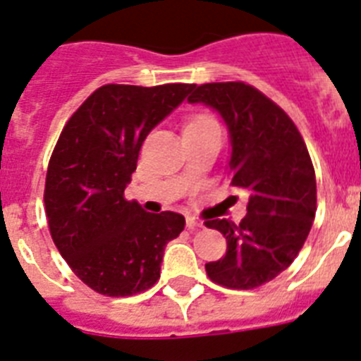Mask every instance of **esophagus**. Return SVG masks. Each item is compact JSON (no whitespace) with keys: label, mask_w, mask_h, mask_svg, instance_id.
I'll return each instance as SVG.
<instances>
[{"label":"esophagus","mask_w":361,"mask_h":361,"mask_svg":"<svg viewBox=\"0 0 361 361\" xmlns=\"http://www.w3.org/2000/svg\"><path fill=\"white\" fill-rule=\"evenodd\" d=\"M187 227L189 228H200L203 227V221H200L198 218H194V216H187Z\"/></svg>","instance_id":"obj_1"}]
</instances>
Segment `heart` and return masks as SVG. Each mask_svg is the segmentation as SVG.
<instances>
[{"mask_svg": "<svg viewBox=\"0 0 361 361\" xmlns=\"http://www.w3.org/2000/svg\"><path fill=\"white\" fill-rule=\"evenodd\" d=\"M211 125H218L214 120H212L211 116L200 114L194 116L192 120H189V123L185 125V128H192V127H211Z\"/></svg>", "mask_w": 361, "mask_h": 361, "instance_id": "heart-1", "label": "heart"}]
</instances>
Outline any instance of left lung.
Returning <instances> with one entry per match:
<instances>
[{
    "label": "left lung",
    "mask_w": 361,
    "mask_h": 361,
    "mask_svg": "<svg viewBox=\"0 0 361 361\" xmlns=\"http://www.w3.org/2000/svg\"><path fill=\"white\" fill-rule=\"evenodd\" d=\"M189 103L221 116L231 137V185L249 192L240 224L207 219L227 240V252L205 263L214 283L255 289L274 280L302 250L316 214V176L302 134L289 116L241 81L194 85Z\"/></svg>",
    "instance_id": "1"
}]
</instances>
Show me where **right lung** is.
I'll use <instances>...</instances> for the list:
<instances>
[{"label": "right lung", "mask_w": 361, "mask_h": 361, "mask_svg": "<svg viewBox=\"0 0 361 361\" xmlns=\"http://www.w3.org/2000/svg\"><path fill=\"white\" fill-rule=\"evenodd\" d=\"M194 85H103L61 130L45 181L50 236L90 289L133 296L158 281L163 250L180 236L178 212H145L125 200L145 137Z\"/></svg>", "instance_id": "right-lung-1"}]
</instances>
